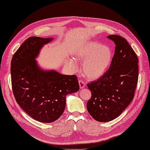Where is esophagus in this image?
Here are the masks:
<instances>
[{
	"mask_svg": "<svg viewBox=\"0 0 150 150\" xmlns=\"http://www.w3.org/2000/svg\"><path fill=\"white\" fill-rule=\"evenodd\" d=\"M79 88H83L85 87V82L83 80H82V79H80V80H79Z\"/></svg>",
	"mask_w": 150,
	"mask_h": 150,
	"instance_id": "34e87169",
	"label": "esophagus"
}]
</instances>
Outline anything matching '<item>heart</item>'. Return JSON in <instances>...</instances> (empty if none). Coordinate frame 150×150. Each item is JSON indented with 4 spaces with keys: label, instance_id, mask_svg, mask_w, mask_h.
<instances>
[{
    "label": "heart",
    "instance_id": "b5f03b06",
    "mask_svg": "<svg viewBox=\"0 0 150 150\" xmlns=\"http://www.w3.org/2000/svg\"><path fill=\"white\" fill-rule=\"evenodd\" d=\"M73 58L77 62H83L82 72L85 77L96 79L104 74L111 65L112 51L109 46L98 42L88 41L76 47L73 52ZM74 60L69 59L67 63L72 69H76L77 63Z\"/></svg>",
    "mask_w": 150,
    "mask_h": 150
}]
</instances>
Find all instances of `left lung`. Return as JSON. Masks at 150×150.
Listing matches in <instances>:
<instances>
[{
  "instance_id": "left-lung-1",
  "label": "left lung",
  "mask_w": 150,
  "mask_h": 150,
  "mask_svg": "<svg viewBox=\"0 0 150 150\" xmlns=\"http://www.w3.org/2000/svg\"><path fill=\"white\" fill-rule=\"evenodd\" d=\"M108 38L115 44L111 65L102 77L87 84L92 93L87 111L101 122L114 120L129 105L139 77L138 57L126 39L117 35Z\"/></svg>"
}]
</instances>
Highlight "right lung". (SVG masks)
I'll return each instance as SVG.
<instances>
[{
	"label": "right lung",
	"instance_id": "obj_1",
	"mask_svg": "<svg viewBox=\"0 0 150 150\" xmlns=\"http://www.w3.org/2000/svg\"><path fill=\"white\" fill-rule=\"evenodd\" d=\"M53 38L30 37L12 57L11 78L13 95L24 112L32 118L50 123L62 115L66 96L79 89L76 75H63L56 71H43L35 58Z\"/></svg>",
	"mask_w": 150,
	"mask_h": 150
}]
</instances>
